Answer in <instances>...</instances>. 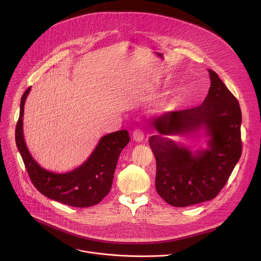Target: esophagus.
I'll return each instance as SVG.
<instances>
[{"label": "esophagus", "instance_id": "obj_1", "mask_svg": "<svg viewBox=\"0 0 261 261\" xmlns=\"http://www.w3.org/2000/svg\"><path fill=\"white\" fill-rule=\"evenodd\" d=\"M132 137H133V140H135L136 142H140L144 139V133L142 130L140 129H136L133 131L132 133Z\"/></svg>", "mask_w": 261, "mask_h": 261}]
</instances>
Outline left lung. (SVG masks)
Instances as JSON below:
<instances>
[{
	"label": "left lung",
	"mask_w": 261,
	"mask_h": 261,
	"mask_svg": "<svg viewBox=\"0 0 261 261\" xmlns=\"http://www.w3.org/2000/svg\"><path fill=\"white\" fill-rule=\"evenodd\" d=\"M211 87L201 105L167 111L154 118L158 134L148 139L156 158V190L170 205L184 207L215 198L242 155V111L237 98L217 73L208 70ZM204 127L206 150L192 153L164 138Z\"/></svg>",
	"instance_id": "obj_1"
}]
</instances>
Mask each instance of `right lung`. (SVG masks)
<instances>
[{
	"label": "right lung",
	"instance_id": "right-lung-1",
	"mask_svg": "<svg viewBox=\"0 0 261 261\" xmlns=\"http://www.w3.org/2000/svg\"><path fill=\"white\" fill-rule=\"evenodd\" d=\"M30 91L31 87L20 100L15 141L33 185L44 196L67 205L88 207L99 203L111 189L118 159L130 141L128 131L120 130L103 136L89 159L76 169L66 173L48 171L33 159L23 139V107Z\"/></svg>",
	"mask_w": 261,
	"mask_h": 261
}]
</instances>
